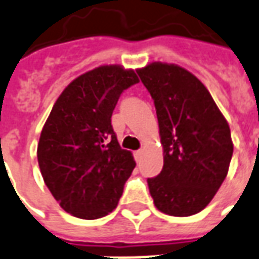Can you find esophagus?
Returning a JSON list of instances; mask_svg holds the SVG:
<instances>
[{
	"label": "esophagus",
	"instance_id": "1",
	"mask_svg": "<svg viewBox=\"0 0 259 259\" xmlns=\"http://www.w3.org/2000/svg\"><path fill=\"white\" fill-rule=\"evenodd\" d=\"M142 153H143V151H142V150H137V151H135V153H134V155H135V159H137L138 162H139V161H141V158H142Z\"/></svg>",
	"mask_w": 259,
	"mask_h": 259
}]
</instances>
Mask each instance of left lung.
<instances>
[{
	"label": "left lung",
	"mask_w": 259,
	"mask_h": 259,
	"mask_svg": "<svg viewBox=\"0 0 259 259\" xmlns=\"http://www.w3.org/2000/svg\"><path fill=\"white\" fill-rule=\"evenodd\" d=\"M154 100L164 166L147 179L155 207L187 217L210 203L228 174L231 130L210 93L191 72L176 64H147L138 69Z\"/></svg>",
	"instance_id": "left-lung-1"
}]
</instances>
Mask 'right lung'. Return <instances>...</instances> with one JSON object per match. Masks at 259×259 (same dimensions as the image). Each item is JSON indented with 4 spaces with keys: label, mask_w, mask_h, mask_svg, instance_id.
Instances as JSON below:
<instances>
[{
    "label": "right lung",
    "mask_w": 259,
    "mask_h": 259,
    "mask_svg": "<svg viewBox=\"0 0 259 259\" xmlns=\"http://www.w3.org/2000/svg\"><path fill=\"white\" fill-rule=\"evenodd\" d=\"M138 81L132 69L101 65L72 80L49 114L38 164L45 184L69 214L95 220L116 209L137 164L118 145L110 118L122 91Z\"/></svg>",
    "instance_id": "obj_1"
}]
</instances>
